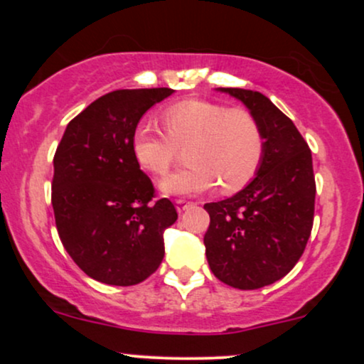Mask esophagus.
<instances>
[{
    "label": "esophagus",
    "instance_id": "34e87169",
    "mask_svg": "<svg viewBox=\"0 0 364 364\" xmlns=\"http://www.w3.org/2000/svg\"><path fill=\"white\" fill-rule=\"evenodd\" d=\"M176 205H178V212H185L186 208L193 207V205H196V203L195 202H190V200H186V198H178L176 200Z\"/></svg>",
    "mask_w": 364,
    "mask_h": 364
}]
</instances>
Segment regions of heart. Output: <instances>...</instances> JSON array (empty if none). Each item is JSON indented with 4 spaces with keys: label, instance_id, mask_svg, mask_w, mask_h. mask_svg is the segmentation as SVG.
<instances>
[{
    "label": "heart",
    "instance_id": "heart-1",
    "mask_svg": "<svg viewBox=\"0 0 364 364\" xmlns=\"http://www.w3.org/2000/svg\"><path fill=\"white\" fill-rule=\"evenodd\" d=\"M164 132L139 123L132 133L136 164L152 176H164L173 168L179 149H186L190 168L162 181L169 195H196L219 183L224 193L243 190L260 169L265 156V135L260 121L245 107L188 99L162 111Z\"/></svg>",
    "mask_w": 364,
    "mask_h": 364
}]
</instances>
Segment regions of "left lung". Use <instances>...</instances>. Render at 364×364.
Returning a JSON list of instances; mask_svg holds the SVG:
<instances>
[{
  "instance_id": "1",
  "label": "left lung",
  "mask_w": 364,
  "mask_h": 364,
  "mask_svg": "<svg viewBox=\"0 0 364 364\" xmlns=\"http://www.w3.org/2000/svg\"><path fill=\"white\" fill-rule=\"evenodd\" d=\"M220 90L260 121L265 156L245 190L203 205L210 215L203 243L219 281L252 291L289 274L306 248L316 193L311 150L294 123L260 92Z\"/></svg>"
}]
</instances>
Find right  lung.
<instances>
[{"label": "right lung", "mask_w": 364, "mask_h": 364, "mask_svg": "<svg viewBox=\"0 0 364 364\" xmlns=\"http://www.w3.org/2000/svg\"><path fill=\"white\" fill-rule=\"evenodd\" d=\"M173 89H121L75 116L54 154L51 202L58 235L73 262L95 281L135 286L164 258L162 232L176 223L169 198L132 152L145 111Z\"/></svg>", "instance_id": "obj_1"}]
</instances>
